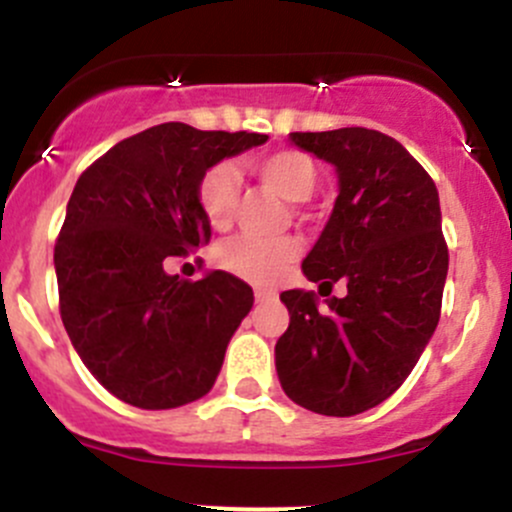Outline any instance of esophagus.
I'll list each match as a JSON object with an SVG mask.
<instances>
[{"mask_svg": "<svg viewBox=\"0 0 512 512\" xmlns=\"http://www.w3.org/2000/svg\"><path fill=\"white\" fill-rule=\"evenodd\" d=\"M275 297H277L275 289H267V287H257L255 289V302L265 304V302H272Z\"/></svg>", "mask_w": 512, "mask_h": 512, "instance_id": "1", "label": "esophagus"}]
</instances>
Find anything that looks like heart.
<instances>
[{
  "instance_id": "b5f03b06",
  "label": "heart",
  "mask_w": 512,
  "mask_h": 512,
  "mask_svg": "<svg viewBox=\"0 0 512 512\" xmlns=\"http://www.w3.org/2000/svg\"><path fill=\"white\" fill-rule=\"evenodd\" d=\"M252 173L270 190L292 203H302L317 188V165L302 151H277L255 158ZM200 208L213 227H227L235 220L240 205V175L232 165L220 163L203 175L198 188ZM302 245L297 237H257L240 235L220 247V262L232 275L255 285H270L289 262L299 255Z\"/></svg>"
}]
</instances>
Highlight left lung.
<instances>
[{"label":"left lung","mask_w":512,"mask_h":512,"mask_svg":"<svg viewBox=\"0 0 512 512\" xmlns=\"http://www.w3.org/2000/svg\"><path fill=\"white\" fill-rule=\"evenodd\" d=\"M289 141L332 163L339 185L302 272L329 291L342 279L348 294H280L289 327L275 344L277 376L294 404L356 416L404 384L436 332L448 275L438 190L386 133L354 126Z\"/></svg>","instance_id":"8db88e82"}]
</instances>
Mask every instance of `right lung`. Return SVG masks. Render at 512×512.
<instances>
[{
  "label": "right lung",
  "mask_w": 512,
  "mask_h": 512,
  "mask_svg": "<svg viewBox=\"0 0 512 512\" xmlns=\"http://www.w3.org/2000/svg\"><path fill=\"white\" fill-rule=\"evenodd\" d=\"M265 141L160 123L116 143L76 180L54 250L61 322L116 399L160 411L213 389L255 302L252 287L220 270L180 280L165 260L210 240L203 175Z\"/></svg>",
  "instance_id": "obj_1"
}]
</instances>
